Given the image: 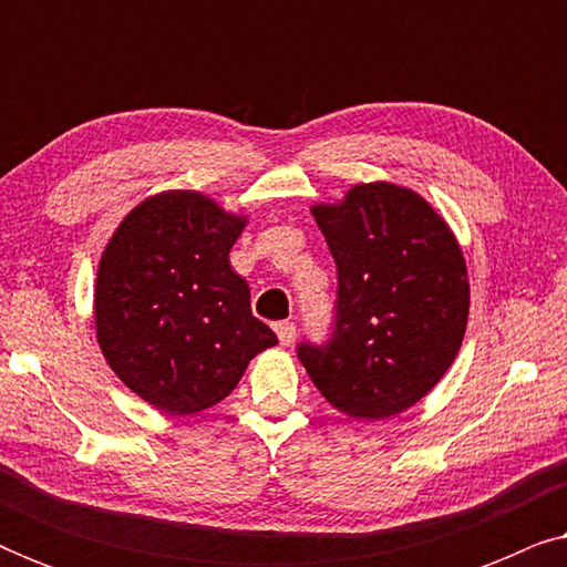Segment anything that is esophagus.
<instances>
[{
    "label": "esophagus",
    "mask_w": 567,
    "mask_h": 567,
    "mask_svg": "<svg viewBox=\"0 0 567 567\" xmlns=\"http://www.w3.org/2000/svg\"><path fill=\"white\" fill-rule=\"evenodd\" d=\"M274 330H276L278 340H281V346H289L293 336H297V324H293V322H276Z\"/></svg>",
    "instance_id": "esophagus-1"
}]
</instances>
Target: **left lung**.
Returning a JSON list of instances; mask_svg holds the SVG:
<instances>
[{"label":"left lung","instance_id":"8db88e82","mask_svg":"<svg viewBox=\"0 0 567 567\" xmlns=\"http://www.w3.org/2000/svg\"><path fill=\"white\" fill-rule=\"evenodd\" d=\"M312 216L338 266L336 332L297 353L332 408L384 421L423 400L460 353L467 262L444 216L402 185L359 183Z\"/></svg>","mask_w":567,"mask_h":567}]
</instances>
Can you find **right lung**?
Segmentation results:
<instances>
[{
    "mask_svg": "<svg viewBox=\"0 0 567 567\" xmlns=\"http://www.w3.org/2000/svg\"><path fill=\"white\" fill-rule=\"evenodd\" d=\"M247 216L198 190H165L123 216L100 255L95 332L107 367L162 413L193 415L276 346L229 266Z\"/></svg>",
    "mask_w": 567,
    "mask_h": 567,
    "instance_id": "obj_1",
    "label": "right lung"
}]
</instances>
